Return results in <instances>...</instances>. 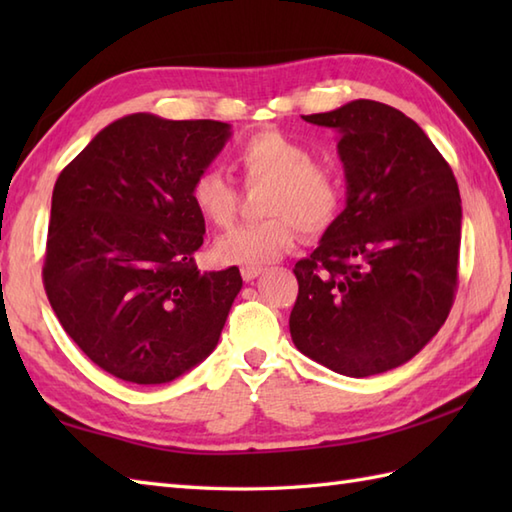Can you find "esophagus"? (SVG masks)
<instances>
[{
    "label": "esophagus",
    "instance_id": "1",
    "mask_svg": "<svg viewBox=\"0 0 512 512\" xmlns=\"http://www.w3.org/2000/svg\"><path fill=\"white\" fill-rule=\"evenodd\" d=\"M262 273H264L262 266H244V268H242L244 281H253V279H257Z\"/></svg>",
    "mask_w": 512,
    "mask_h": 512
}]
</instances>
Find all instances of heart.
Listing matches in <instances>:
<instances>
[{
  "label": "heart",
  "instance_id": "b5f03b06",
  "mask_svg": "<svg viewBox=\"0 0 512 512\" xmlns=\"http://www.w3.org/2000/svg\"><path fill=\"white\" fill-rule=\"evenodd\" d=\"M235 169L248 184L270 182L264 213L268 220L244 224L215 242L220 264L264 266L290 253L297 224L306 233H321L334 220L341 187L330 169L317 165L312 151L290 136L264 129L235 149ZM191 200L213 226H228L237 211V191L220 171L206 169L191 184Z\"/></svg>",
  "mask_w": 512,
  "mask_h": 512
}]
</instances>
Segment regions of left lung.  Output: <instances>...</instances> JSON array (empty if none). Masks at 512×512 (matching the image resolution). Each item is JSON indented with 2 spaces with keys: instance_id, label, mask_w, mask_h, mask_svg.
I'll use <instances>...</instances> for the list:
<instances>
[{
  "instance_id": "8db88e82",
  "label": "left lung",
  "mask_w": 512,
  "mask_h": 512,
  "mask_svg": "<svg viewBox=\"0 0 512 512\" xmlns=\"http://www.w3.org/2000/svg\"><path fill=\"white\" fill-rule=\"evenodd\" d=\"M339 134L345 209L295 266L290 336L336 374L411 361L447 321L458 286L460 189L418 123L378 101L303 116Z\"/></svg>"
}]
</instances>
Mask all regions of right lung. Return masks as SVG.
Returning a JSON list of instances; mask_svg holds the SVG:
<instances>
[{
    "instance_id": "obj_1",
    "label": "right lung",
    "mask_w": 512,
    "mask_h": 512,
    "mask_svg": "<svg viewBox=\"0 0 512 512\" xmlns=\"http://www.w3.org/2000/svg\"><path fill=\"white\" fill-rule=\"evenodd\" d=\"M228 138V123L138 112L59 173L43 286L63 330L107 374L171 383L220 341L242 275L195 266L206 228L191 184Z\"/></svg>"
}]
</instances>
